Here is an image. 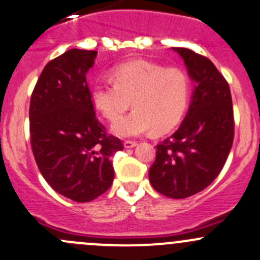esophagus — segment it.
I'll return each mask as SVG.
<instances>
[{
    "label": "esophagus",
    "instance_id": "obj_1",
    "mask_svg": "<svg viewBox=\"0 0 260 260\" xmlns=\"http://www.w3.org/2000/svg\"><path fill=\"white\" fill-rule=\"evenodd\" d=\"M124 148H133V147L137 146V142L136 141H124Z\"/></svg>",
    "mask_w": 260,
    "mask_h": 260
}]
</instances>
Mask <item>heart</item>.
Here are the masks:
<instances>
[{"mask_svg": "<svg viewBox=\"0 0 260 260\" xmlns=\"http://www.w3.org/2000/svg\"><path fill=\"white\" fill-rule=\"evenodd\" d=\"M113 83L93 86L94 108L111 123L116 122L134 101L135 109L113 125L121 137H137L155 127L171 129L184 116L190 100L192 81L184 68L148 61L125 62L112 70Z\"/></svg>", "mask_w": 260, "mask_h": 260, "instance_id": "1", "label": "heart"}]
</instances>
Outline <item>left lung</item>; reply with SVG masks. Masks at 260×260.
<instances>
[{"label":"left lung","instance_id":"8db88e82","mask_svg":"<svg viewBox=\"0 0 260 260\" xmlns=\"http://www.w3.org/2000/svg\"><path fill=\"white\" fill-rule=\"evenodd\" d=\"M173 50L184 59L194 92L180 127L157 144L149 180L160 194L182 199L220 173L233 144L234 114L228 82L213 62L188 48Z\"/></svg>","mask_w":260,"mask_h":260}]
</instances>
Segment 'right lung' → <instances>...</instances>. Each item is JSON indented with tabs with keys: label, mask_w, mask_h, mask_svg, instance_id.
Returning a JSON list of instances; mask_svg holds the SVG:
<instances>
[{
	"label": "right lung",
	"mask_w": 260,
	"mask_h": 260,
	"mask_svg": "<svg viewBox=\"0 0 260 260\" xmlns=\"http://www.w3.org/2000/svg\"><path fill=\"white\" fill-rule=\"evenodd\" d=\"M97 51L72 48L46 64L29 103L31 147L46 182L66 198L91 202L114 178L121 139L95 117L86 75Z\"/></svg>",
	"instance_id": "1"
}]
</instances>
